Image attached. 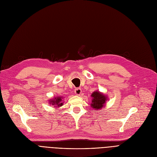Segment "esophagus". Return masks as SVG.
Listing matches in <instances>:
<instances>
[{
    "mask_svg": "<svg viewBox=\"0 0 157 157\" xmlns=\"http://www.w3.org/2000/svg\"><path fill=\"white\" fill-rule=\"evenodd\" d=\"M74 92H75V94L76 95H80L81 93H82V89H79V88H77V89H75Z\"/></svg>",
    "mask_w": 157,
    "mask_h": 157,
    "instance_id": "obj_1",
    "label": "esophagus"
}]
</instances>
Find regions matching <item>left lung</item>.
Here are the masks:
<instances>
[{"instance_id":"8db88e82","label":"left lung","mask_w":157,"mask_h":157,"mask_svg":"<svg viewBox=\"0 0 157 157\" xmlns=\"http://www.w3.org/2000/svg\"><path fill=\"white\" fill-rule=\"evenodd\" d=\"M92 101L91 104H90V106L95 109H101L104 107V105L105 104V102L107 101L108 98L107 97L102 93L99 91H94L92 94Z\"/></svg>"}]
</instances>
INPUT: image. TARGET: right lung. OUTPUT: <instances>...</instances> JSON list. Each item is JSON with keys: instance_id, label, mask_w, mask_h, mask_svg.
I'll return each mask as SVG.
<instances>
[{"instance_id": "right-lung-1", "label": "right lung", "mask_w": 157, "mask_h": 157, "mask_svg": "<svg viewBox=\"0 0 157 157\" xmlns=\"http://www.w3.org/2000/svg\"><path fill=\"white\" fill-rule=\"evenodd\" d=\"M62 97H57L53 99H52L49 100V104H52L53 105H55V107H60V106H62L63 104V102H62Z\"/></svg>"}]
</instances>
